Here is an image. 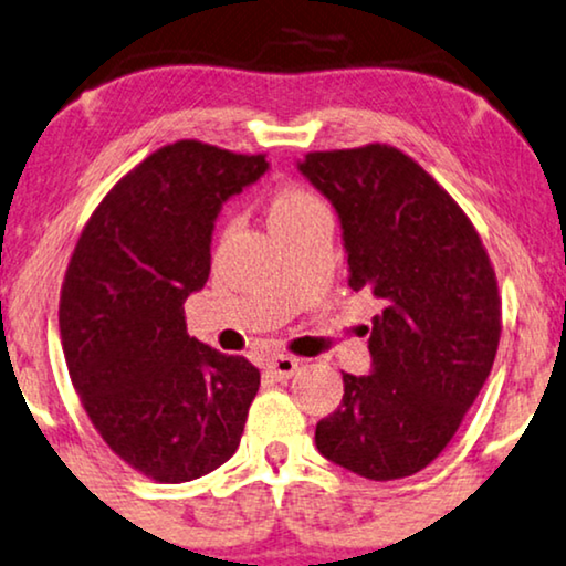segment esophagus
Returning <instances> with one entry per match:
<instances>
[{"label": "esophagus", "instance_id": "esophagus-1", "mask_svg": "<svg viewBox=\"0 0 566 566\" xmlns=\"http://www.w3.org/2000/svg\"><path fill=\"white\" fill-rule=\"evenodd\" d=\"M297 367H300V359L290 357V354H274V357H271V359L266 361V373H269L274 380H287V378H292Z\"/></svg>", "mask_w": 566, "mask_h": 566}]
</instances>
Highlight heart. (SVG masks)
I'll return each mask as SVG.
<instances>
[{
    "label": "heart",
    "mask_w": 566,
    "mask_h": 566,
    "mask_svg": "<svg viewBox=\"0 0 566 566\" xmlns=\"http://www.w3.org/2000/svg\"><path fill=\"white\" fill-rule=\"evenodd\" d=\"M321 207L318 199L313 193H307L305 188L297 186H282L279 191L271 196L269 205V224H279V222H290L295 217L311 212V209Z\"/></svg>",
    "instance_id": "b5f03b06"
}]
</instances>
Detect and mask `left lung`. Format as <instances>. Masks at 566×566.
Segmentation results:
<instances>
[{
	"instance_id": "8db88e82",
	"label": "left lung",
	"mask_w": 566,
	"mask_h": 566,
	"mask_svg": "<svg viewBox=\"0 0 566 566\" xmlns=\"http://www.w3.org/2000/svg\"><path fill=\"white\" fill-rule=\"evenodd\" d=\"M297 170L336 209L349 287L380 303L370 375L344 373L342 403L315 424V446L357 476H411L453 440L492 373L494 269L463 209L396 147L311 153Z\"/></svg>"
}]
</instances>
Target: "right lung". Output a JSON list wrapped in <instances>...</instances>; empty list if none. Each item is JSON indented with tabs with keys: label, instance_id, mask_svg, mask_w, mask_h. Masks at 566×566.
<instances>
[{
	"label": "right lung",
	"instance_id": "obj_1",
	"mask_svg": "<svg viewBox=\"0 0 566 566\" xmlns=\"http://www.w3.org/2000/svg\"><path fill=\"white\" fill-rule=\"evenodd\" d=\"M263 155L184 139L149 155L90 217L66 269L59 328L74 390L132 469L180 484L240 446L261 373L188 336L184 303L207 284L230 196Z\"/></svg>",
	"mask_w": 566,
	"mask_h": 566
}]
</instances>
